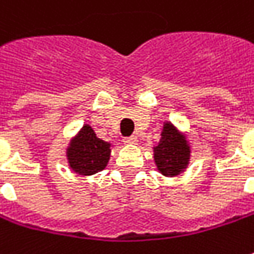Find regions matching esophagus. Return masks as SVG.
Wrapping results in <instances>:
<instances>
[{"label": "esophagus", "instance_id": "obj_1", "mask_svg": "<svg viewBox=\"0 0 254 254\" xmlns=\"http://www.w3.org/2000/svg\"><path fill=\"white\" fill-rule=\"evenodd\" d=\"M124 143L129 145V146H133V145H138V138L136 136H129V138L124 139Z\"/></svg>", "mask_w": 254, "mask_h": 254}]
</instances>
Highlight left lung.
<instances>
[{"instance_id":"left-lung-1","label":"left lung","mask_w":254,"mask_h":254,"mask_svg":"<svg viewBox=\"0 0 254 254\" xmlns=\"http://www.w3.org/2000/svg\"><path fill=\"white\" fill-rule=\"evenodd\" d=\"M156 169L166 178H175L188 169L192 158V145L188 135L171 121H165L160 140L152 148Z\"/></svg>"}]
</instances>
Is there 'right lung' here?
Returning a JSON list of instances; mask_svg holds the SVG:
<instances>
[{
  "label": "right lung",
  "mask_w": 254,
  "mask_h": 254,
  "mask_svg": "<svg viewBox=\"0 0 254 254\" xmlns=\"http://www.w3.org/2000/svg\"><path fill=\"white\" fill-rule=\"evenodd\" d=\"M111 152V142L98 138L92 127L85 124L65 148V158L72 172L79 176H91L105 169Z\"/></svg>",
  "instance_id": "add662e5"
}]
</instances>
